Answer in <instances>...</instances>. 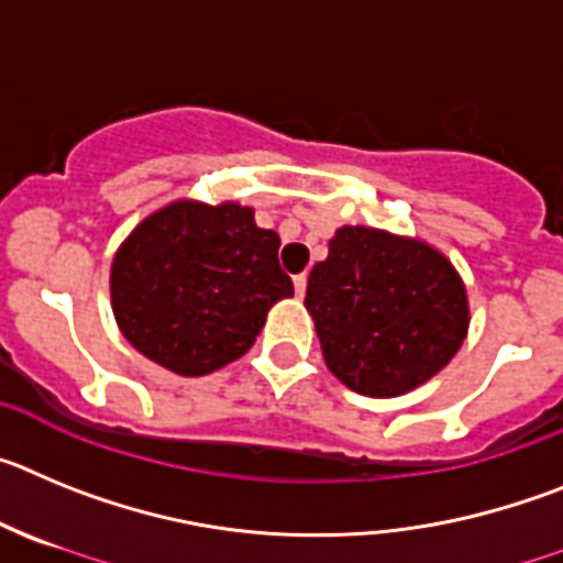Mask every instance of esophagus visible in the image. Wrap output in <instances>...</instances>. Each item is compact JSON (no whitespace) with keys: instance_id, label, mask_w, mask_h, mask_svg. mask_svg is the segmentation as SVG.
I'll list each match as a JSON object with an SVG mask.
<instances>
[{"instance_id":"1","label":"esophagus","mask_w":563,"mask_h":563,"mask_svg":"<svg viewBox=\"0 0 563 563\" xmlns=\"http://www.w3.org/2000/svg\"><path fill=\"white\" fill-rule=\"evenodd\" d=\"M306 286H308L306 275H294V291H297V297H302V294H306Z\"/></svg>"}]
</instances>
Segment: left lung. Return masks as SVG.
<instances>
[{
	"mask_svg": "<svg viewBox=\"0 0 563 563\" xmlns=\"http://www.w3.org/2000/svg\"><path fill=\"white\" fill-rule=\"evenodd\" d=\"M306 308L333 376L395 398L438 376L468 333V294L452 261L420 238L339 227L308 275Z\"/></svg>",
	"mask_w": 563,
	"mask_h": 563,
	"instance_id": "obj_1",
	"label": "left lung"
}]
</instances>
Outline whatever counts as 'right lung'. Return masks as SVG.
I'll return each mask as SVG.
<instances>
[{"label":"right lung","mask_w":563,"mask_h":563,"mask_svg":"<svg viewBox=\"0 0 563 563\" xmlns=\"http://www.w3.org/2000/svg\"><path fill=\"white\" fill-rule=\"evenodd\" d=\"M280 235L255 210L176 199L151 212L114 252L111 311L136 351L176 376H207L244 356L266 313L291 297Z\"/></svg>","instance_id":"1"}]
</instances>
